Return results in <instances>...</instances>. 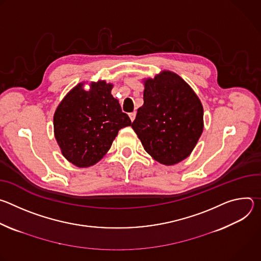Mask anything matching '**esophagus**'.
<instances>
[{
	"instance_id": "1",
	"label": "esophagus",
	"mask_w": 261,
	"mask_h": 261,
	"mask_svg": "<svg viewBox=\"0 0 261 261\" xmlns=\"http://www.w3.org/2000/svg\"><path fill=\"white\" fill-rule=\"evenodd\" d=\"M135 116H136V113L135 111H133V113H130L129 114V117H130V120L133 122L134 121V119H135Z\"/></svg>"
}]
</instances>
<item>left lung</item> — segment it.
Segmentation results:
<instances>
[{
	"label": "left lung",
	"instance_id": "left-lung-1",
	"mask_svg": "<svg viewBox=\"0 0 261 261\" xmlns=\"http://www.w3.org/2000/svg\"><path fill=\"white\" fill-rule=\"evenodd\" d=\"M131 126L148 155L161 164L173 165L195 147L203 130V108L181 77L162 71L145 80L143 105Z\"/></svg>",
	"mask_w": 261,
	"mask_h": 261
}]
</instances>
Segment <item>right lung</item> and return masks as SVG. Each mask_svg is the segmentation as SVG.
<instances>
[{"label":"right lung","mask_w":261,"mask_h":261,"mask_svg":"<svg viewBox=\"0 0 261 261\" xmlns=\"http://www.w3.org/2000/svg\"><path fill=\"white\" fill-rule=\"evenodd\" d=\"M83 86L72 89L59 104L54 128L63 156L77 167H89L103 158L131 120L111 95L113 85L92 83L90 91Z\"/></svg>","instance_id":"obj_1"}]
</instances>
